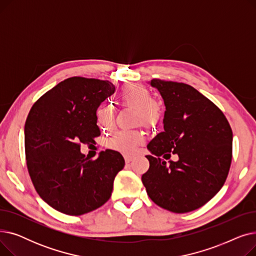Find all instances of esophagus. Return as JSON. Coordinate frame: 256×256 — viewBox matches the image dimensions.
<instances>
[{"instance_id": "1", "label": "esophagus", "mask_w": 256, "mask_h": 256, "mask_svg": "<svg viewBox=\"0 0 256 256\" xmlns=\"http://www.w3.org/2000/svg\"><path fill=\"white\" fill-rule=\"evenodd\" d=\"M134 158L132 156H124V160H126V163H130V160H132Z\"/></svg>"}]
</instances>
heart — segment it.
<instances>
[{
  "mask_svg": "<svg viewBox=\"0 0 256 256\" xmlns=\"http://www.w3.org/2000/svg\"><path fill=\"white\" fill-rule=\"evenodd\" d=\"M119 98L124 104L136 108V120L145 128L156 126L163 118V106L160 102L152 98V93L145 86L128 83L121 86ZM100 124L109 126L112 124L113 114L110 106H100L96 111ZM144 141L143 134L138 130H118L108 140V146L119 152L130 154Z\"/></svg>",
  "mask_w": 256,
  "mask_h": 256,
  "instance_id": "heart-1",
  "label": "heart"
}]
</instances>
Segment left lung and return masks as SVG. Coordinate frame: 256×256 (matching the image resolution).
I'll use <instances>...</instances> for the list:
<instances>
[{
	"instance_id": "1",
	"label": "left lung",
	"mask_w": 256,
	"mask_h": 256,
	"mask_svg": "<svg viewBox=\"0 0 256 256\" xmlns=\"http://www.w3.org/2000/svg\"><path fill=\"white\" fill-rule=\"evenodd\" d=\"M164 100V132L147 145L150 169L142 176L156 204L173 212L204 206L223 186L232 158V130L219 108L192 86L154 78ZM176 154L167 166L159 156Z\"/></svg>"
}]
</instances>
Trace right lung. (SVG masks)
Returning <instances> with one entry per match:
<instances>
[{"mask_svg": "<svg viewBox=\"0 0 256 256\" xmlns=\"http://www.w3.org/2000/svg\"><path fill=\"white\" fill-rule=\"evenodd\" d=\"M109 80L68 78L40 98L24 124L26 167L36 192L63 214L80 216L111 197L114 178L124 167L118 152L96 160L80 154V144L100 135L96 110L113 94Z\"/></svg>", "mask_w": 256, "mask_h": 256, "instance_id": "add662e5", "label": "right lung"}]
</instances>
